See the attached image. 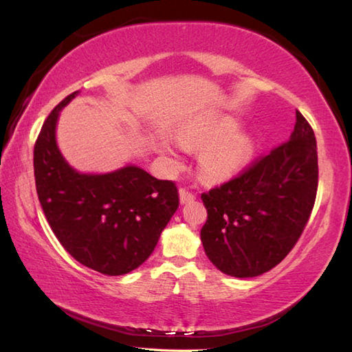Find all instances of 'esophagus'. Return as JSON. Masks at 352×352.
Wrapping results in <instances>:
<instances>
[{"label": "esophagus", "instance_id": "esophagus-1", "mask_svg": "<svg viewBox=\"0 0 352 352\" xmlns=\"http://www.w3.org/2000/svg\"><path fill=\"white\" fill-rule=\"evenodd\" d=\"M178 193H180V203H182V204L192 203V201L195 199V195H193L192 192L186 190V189H180V190H178Z\"/></svg>", "mask_w": 352, "mask_h": 352}]
</instances>
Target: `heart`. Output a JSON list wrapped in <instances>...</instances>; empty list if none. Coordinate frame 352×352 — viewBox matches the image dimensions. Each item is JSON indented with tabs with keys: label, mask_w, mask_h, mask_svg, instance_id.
I'll use <instances>...</instances> for the list:
<instances>
[{
	"label": "heart",
	"mask_w": 352,
	"mask_h": 352,
	"mask_svg": "<svg viewBox=\"0 0 352 352\" xmlns=\"http://www.w3.org/2000/svg\"><path fill=\"white\" fill-rule=\"evenodd\" d=\"M178 142L189 149H201L198 169L207 182H226L241 172L254 154L250 134L239 131V122L231 116H218L195 122L178 131ZM159 148L172 166H180L178 148L162 139Z\"/></svg>",
	"instance_id": "obj_1"
}]
</instances>
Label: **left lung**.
<instances>
[{
    "mask_svg": "<svg viewBox=\"0 0 352 352\" xmlns=\"http://www.w3.org/2000/svg\"><path fill=\"white\" fill-rule=\"evenodd\" d=\"M316 190V138L296 111L287 142L234 180L201 195L207 208L201 242L208 260L237 278L271 271L300 239Z\"/></svg>",
    "mask_w": 352,
    "mask_h": 352,
    "instance_id": "1",
    "label": "left lung"
}]
</instances>
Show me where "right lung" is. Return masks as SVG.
I'll return each mask as SVG.
<instances>
[{"label": "right lung", "mask_w": 352, "mask_h": 352, "mask_svg": "<svg viewBox=\"0 0 352 352\" xmlns=\"http://www.w3.org/2000/svg\"><path fill=\"white\" fill-rule=\"evenodd\" d=\"M66 96L51 111L34 145L36 190L58 242L78 263L104 275H124L151 256L178 208L175 183L134 164L83 174L65 160L56 129Z\"/></svg>", "instance_id": "obj_1"}]
</instances>
